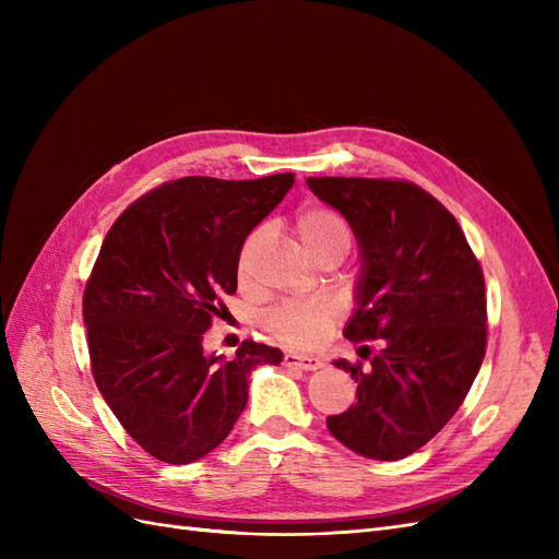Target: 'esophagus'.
I'll return each mask as SVG.
<instances>
[{
  "mask_svg": "<svg viewBox=\"0 0 559 559\" xmlns=\"http://www.w3.org/2000/svg\"><path fill=\"white\" fill-rule=\"evenodd\" d=\"M284 366L300 368V370H319L321 368V359H317V357H302V354H296V352H286L284 354Z\"/></svg>",
  "mask_w": 559,
  "mask_h": 559,
  "instance_id": "esophagus-1",
  "label": "esophagus"
}]
</instances>
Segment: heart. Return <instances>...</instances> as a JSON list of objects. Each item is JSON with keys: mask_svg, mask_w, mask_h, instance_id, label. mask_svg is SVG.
I'll return each instance as SVG.
<instances>
[{"mask_svg": "<svg viewBox=\"0 0 559 559\" xmlns=\"http://www.w3.org/2000/svg\"><path fill=\"white\" fill-rule=\"evenodd\" d=\"M296 230L302 245L308 247L312 257L319 261L341 257L349 247V226L341 214H335L329 207H302L296 216ZM263 238V228L253 230L242 251H240V267L245 270L253 249ZM337 317V306L333 298H308V300H284L280 306L270 310L263 319L270 335H275L280 343L289 347H312L324 337Z\"/></svg>", "mask_w": 559, "mask_h": 559, "instance_id": "obj_1", "label": "heart"}]
</instances>
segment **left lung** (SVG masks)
I'll list each match as a JSON object with an SVG mask.
<instances>
[{"mask_svg": "<svg viewBox=\"0 0 559 559\" xmlns=\"http://www.w3.org/2000/svg\"><path fill=\"white\" fill-rule=\"evenodd\" d=\"M345 216L361 265L345 337L380 341L368 368L345 359L357 403L326 417L329 431L368 460L396 462L441 431L476 380L487 343L480 263L456 218L408 181L308 177ZM366 357L368 345L361 347ZM364 357V354H361Z\"/></svg>", "mask_w": 559, "mask_h": 559, "instance_id": "8db88e82", "label": "left lung"}]
</instances>
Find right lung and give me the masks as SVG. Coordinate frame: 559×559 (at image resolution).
<instances>
[{"label": "right lung", "mask_w": 559, "mask_h": 559, "mask_svg": "<svg viewBox=\"0 0 559 559\" xmlns=\"http://www.w3.org/2000/svg\"><path fill=\"white\" fill-rule=\"evenodd\" d=\"M294 175L249 181L183 177L116 218L83 294L93 378L132 441L167 464H191L224 443L242 415L251 370L277 347L245 341L233 359L202 337L238 292L247 235Z\"/></svg>", "instance_id": "1"}]
</instances>
